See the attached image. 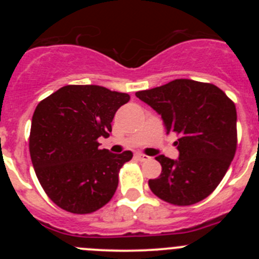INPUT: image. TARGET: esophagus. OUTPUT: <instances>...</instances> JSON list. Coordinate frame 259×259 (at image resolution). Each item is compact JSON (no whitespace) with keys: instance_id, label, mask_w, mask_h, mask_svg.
Masks as SVG:
<instances>
[{"instance_id":"34e87169","label":"esophagus","mask_w":259,"mask_h":259,"mask_svg":"<svg viewBox=\"0 0 259 259\" xmlns=\"http://www.w3.org/2000/svg\"><path fill=\"white\" fill-rule=\"evenodd\" d=\"M135 158L140 161H145V160H149V159H150L148 155H145V154H142V153L135 154Z\"/></svg>"}]
</instances>
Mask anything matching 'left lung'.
<instances>
[{"instance_id":"8db88e82","label":"left lung","mask_w":259,"mask_h":259,"mask_svg":"<svg viewBox=\"0 0 259 259\" xmlns=\"http://www.w3.org/2000/svg\"><path fill=\"white\" fill-rule=\"evenodd\" d=\"M137 98L161 115L166 134L179 135V159L156 156L161 173L151 192L174 205H192L218 187L237 149V110L213 83L177 79L138 91Z\"/></svg>"}]
</instances>
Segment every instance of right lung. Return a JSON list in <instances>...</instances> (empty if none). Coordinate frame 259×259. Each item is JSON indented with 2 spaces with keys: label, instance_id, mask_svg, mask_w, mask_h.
<instances>
[{
  "label": "right lung",
  "instance_id": "right-lung-1",
  "mask_svg": "<svg viewBox=\"0 0 259 259\" xmlns=\"http://www.w3.org/2000/svg\"><path fill=\"white\" fill-rule=\"evenodd\" d=\"M130 96L98 85H66L36 106L30 132L35 173L57 207L74 214L100 209L113 198L132 151L99 149L117 109Z\"/></svg>",
  "mask_w": 259,
  "mask_h": 259
}]
</instances>
